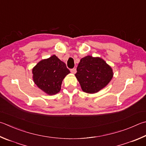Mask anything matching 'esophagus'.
I'll return each instance as SVG.
<instances>
[{
	"label": "esophagus",
	"mask_w": 146,
	"mask_h": 146,
	"mask_svg": "<svg viewBox=\"0 0 146 146\" xmlns=\"http://www.w3.org/2000/svg\"><path fill=\"white\" fill-rule=\"evenodd\" d=\"M71 72L72 73H73V74H75V73H76V68H73V69H71Z\"/></svg>",
	"instance_id": "esophagus-1"
}]
</instances>
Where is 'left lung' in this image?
<instances>
[{
  "label": "left lung",
  "mask_w": 146,
  "mask_h": 146,
  "mask_svg": "<svg viewBox=\"0 0 146 146\" xmlns=\"http://www.w3.org/2000/svg\"><path fill=\"white\" fill-rule=\"evenodd\" d=\"M75 76L82 91L87 93H96L109 83L113 71L103 59L90 55L80 60Z\"/></svg>",
  "instance_id": "8db88e82"
}]
</instances>
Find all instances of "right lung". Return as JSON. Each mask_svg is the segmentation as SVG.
Returning a JSON list of instances; mask_svg holds the SVG:
<instances>
[{
	"mask_svg": "<svg viewBox=\"0 0 146 146\" xmlns=\"http://www.w3.org/2000/svg\"><path fill=\"white\" fill-rule=\"evenodd\" d=\"M70 73L65 63L55 55L41 60L33 69L34 83L49 95L60 91L63 79Z\"/></svg>",
	"mask_w": 146,
	"mask_h": 146,
	"instance_id": "obj_1",
	"label": "right lung"
}]
</instances>
